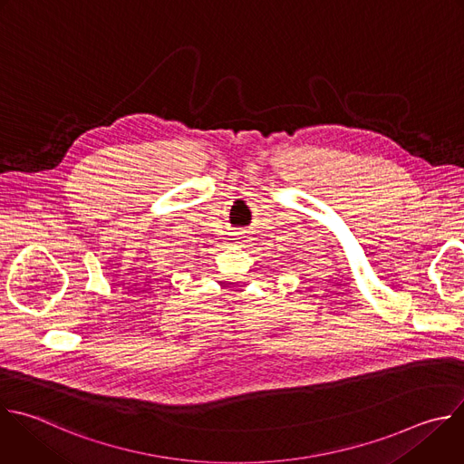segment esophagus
Wrapping results in <instances>:
<instances>
[{
	"instance_id": "34e87169",
	"label": "esophagus",
	"mask_w": 464,
	"mask_h": 464,
	"mask_svg": "<svg viewBox=\"0 0 464 464\" xmlns=\"http://www.w3.org/2000/svg\"><path fill=\"white\" fill-rule=\"evenodd\" d=\"M237 244H244L246 242V235L244 233H235V238H233Z\"/></svg>"
}]
</instances>
